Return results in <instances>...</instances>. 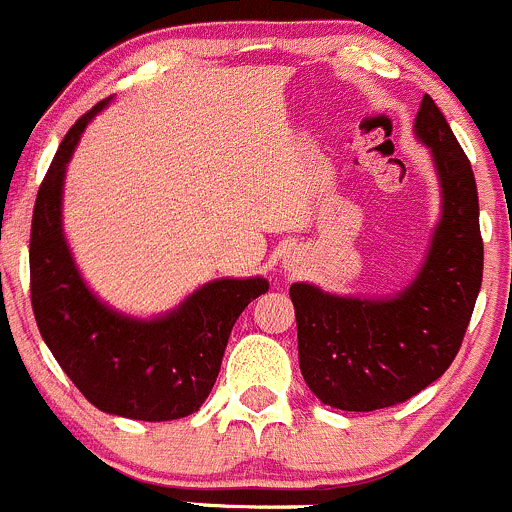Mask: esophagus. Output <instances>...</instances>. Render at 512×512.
Instances as JSON below:
<instances>
[{"label":"esophagus","instance_id":"esophagus-1","mask_svg":"<svg viewBox=\"0 0 512 512\" xmlns=\"http://www.w3.org/2000/svg\"><path fill=\"white\" fill-rule=\"evenodd\" d=\"M288 266H293V263H288Z\"/></svg>","mask_w":512,"mask_h":512}]
</instances>
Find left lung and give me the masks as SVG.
Returning <instances> with one entry per match:
<instances>
[{"mask_svg": "<svg viewBox=\"0 0 512 512\" xmlns=\"http://www.w3.org/2000/svg\"><path fill=\"white\" fill-rule=\"evenodd\" d=\"M413 134L430 149L440 216L416 278L393 296H338L293 283L298 363L313 396L368 413L438 381L458 353L483 281L478 189L468 156L426 94Z\"/></svg>", "mask_w": 512, "mask_h": 512, "instance_id": "8db88e82", "label": "left lung"}]
</instances>
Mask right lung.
I'll use <instances>...</instances> for the list:
<instances>
[{"label": "right lung", "mask_w": 512, "mask_h": 512, "mask_svg": "<svg viewBox=\"0 0 512 512\" xmlns=\"http://www.w3.org/2000/svg\"><path fill=\"white\" fill-rule=\"evenodd\" d=\"M109 101L69 129L39 186L29 244L34 318L91 406L134 421H176L209 398L236 318L268 291V281L214 278L151 318L116 311L91 291L64 234V181L84 129Z\"/></svg>", "instance_id": "1"}]
</instances>
